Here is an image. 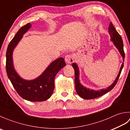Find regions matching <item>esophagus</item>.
<instances>
[{
    "mask_svg": "<svg viewBox=\"0 0 130 130\" xmlns=\"http://www.w3.org/2000/svg\"><path fill=\"white\" fill-rule=\"evenodd\" d=\"M65 62L67 63H71L74 61V59L72 55L71 54H68L65 56Z\"/></svg>",
    "mask_w": 130,
    "mask_h": 130,
    "instance_id": "esophagus-1",
    "label": "esophagus"
}]
</instances>
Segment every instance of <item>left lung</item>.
I'll list each match as a JSON object with an SVG mask.
<instances>
[{
  "label": "left lung",
  "mask_w": 130,
  "mask_h": 130,
  "mask_svg": "<svg viewBox=\"0 0 130 130\" xmlns=\"http://www.w3.org/2000/svg\"><path fill=\"white\" fill-rule=\"evenodd\" d=\"M109 34L111 36V40L113 42L114 45L116 46V47L118 48V51H120L121 55H122V56L123 59H125V54L123 50V41L122 39L120 34H118L116 29L113 26V24L112 22L110 23L109 26ZM72 67H73L74 71H75V89L77 93L78 94V95L82 97V98L85 99H94L96 98L99 97L102 95H104V94L107 93V92H109L110 90H111L113 88L115 87L116 84H117L118 82V80L119 79V77L120 76V74L121 71L123 67V62L121 65V67L120 68V72L118 74V76L116 79L114 83H113L111 86H109L108 88H107V89H102L100 90H94L92 89H87V88L83 86V85L80 83L79 79V71L78 66L75 63H73Z\"/></svg>",
  "instance_id": "1"
}]
</instances>
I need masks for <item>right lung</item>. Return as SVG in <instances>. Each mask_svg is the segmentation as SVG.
<instances>
[{
    "instance_id": "right-lung-1",
    "label": "right lung",
    "mask_w": 130,
    "mask_h": 130,
    "mask_svg": "<svg viewBox=\"0 0 130 130\" xmlns=\"http://www.w3.org/2000/svg\"><path fill=\"white\" fill-rule=\"evenodd\" d=\"M31 27L30 23L22 27L8 45L6 52V71L13 87L22 98L31 102H42L51 96L55 88V77L66 63L63 58H59L48 66L42 75L33 80H25L18 75L13 65V51Z\"/></svg>"
}]
</instances>
